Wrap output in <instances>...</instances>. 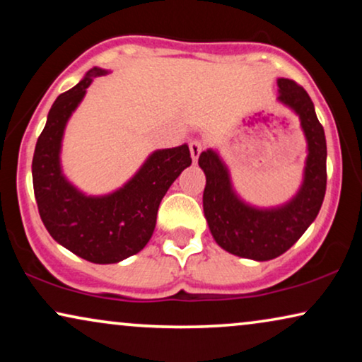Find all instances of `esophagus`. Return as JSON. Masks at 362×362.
Segmentation results:
<instances>
[{"instance_id":"obj_1","label":"esophagus","mask_w":362,"mask_h":362,"mask_svg":"<svg viewBox=\"0 0 362 362\" xmlns=\"http://www.w3.org/2000/svg\"><path fill=\"white\" fill-rule=\"evenodd\" d=\"M189 150H191V158L192 161H197V158H199L201 151H202V143L199 140H191L189 141Z\"/></svg>"}]
</instances>
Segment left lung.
Returning a JSON list of instances; mask_svg holds the SVG:
<instances>
[{"instance_id":"8db88e82","label":"left lung","mask_w":362,"mask_h":362,"mask_svg":"<svg viewBox=\"0 0 362 362\" xmlns=\"http://www.w3.org/2000/svg\"><path fill=\"white\" fill-rule=\"evenodd\" d=\"M279 100L298 113L308 141L305 181L288 204L255 209L232 191L229 173L212 150L199 155L206 175L202 194L211 234L222 249L252 260H272L285 254L316 219L326 192V138L306 90L290 78H279Z\"/></svg>"}]
</instances>
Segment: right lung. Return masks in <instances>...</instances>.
<instances>
[{
	"label": "right lung",
	"mask_w": 362,
	"mask_h": 362,
	"mask_svg": "<svg viewBox=\"0 0 362 362\" xmlns=\"http://www.w3.org/2000/svg\"><path fill=\"white\" fill-rule=\"evenodd\" d=\"M103 74V69H90L56 98L34 150L33 186L39 216L54 240L93 264H117L151 239L163 196L191 165V153L187 145L155 151L122 189L108 196L87 197L69 185L59 163L64 128L92 77Z\"/></svg>",
	"instance_id": "1"
}]
</instances>
